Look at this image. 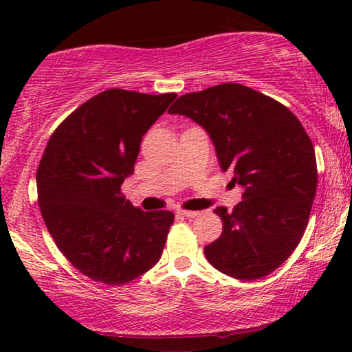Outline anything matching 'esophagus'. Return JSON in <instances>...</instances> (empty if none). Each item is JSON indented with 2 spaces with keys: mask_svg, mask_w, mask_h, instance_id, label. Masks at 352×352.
I'll list each match as a JSON object with an SVG mask.
<instances>
[{
  "mask_svg": "<svg viewBox=\"0 0 352 352\" xmlns=\"http://www.w3.org/2000/svg\"><path fill=\"white\" fill-rule=\"evenodd\" d=\"M177 214H178V216L186 217V219H194V217H197L200 212L199 211H183V210H180V211H177Z\"/></svg>",
  "mask_w": 352,
  "mask_h": 352,
  "instance_id": "esophagus-1",
  "label": "esophagus"
}]
</instances>
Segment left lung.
Segmentation results:
<instances>
[{"label":"left lung","mask_w":352,"mask_h":352,"mask_svg":"<svg viewBox=\"0 0 352 352\" xmlns=\"http://www.w3.org/2000/svg\"><path fill=\"white\" fill-rule=\"evenodd\" d=\"M170 115L205 129L222 170L243 188L233 211L217 206L223 231L205 247L210 264L252 281L270 275L294 253L317 190L312 141L287 107L241 83H222L175 100Z\"/></svg>","instance_id":"1"}]
</instances>
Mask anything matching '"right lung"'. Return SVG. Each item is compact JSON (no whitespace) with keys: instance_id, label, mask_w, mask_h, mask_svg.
<instances>
[{"instance_id":"1","label":"right lung","mask_w":352,"mask_h":352,"mask_svg":"<svg viewBox=\"0 0 352 352\" xmlns=\"http://www.w3.org/2000/svg\"><path fill=\"white\" fill-rule=\"evenodd\" d=\"M175 93L107 90L52 133L37 170L41 216L71 264L94 281L121 285L157 264L174 214L142 211L121 184L133 174L142 136Z\"/></svg>"}]
</instances>
